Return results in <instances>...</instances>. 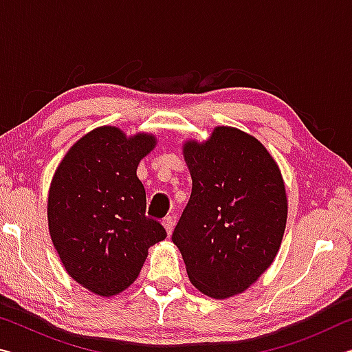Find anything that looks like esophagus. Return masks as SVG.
Masks as SVG:
<instances>
[{"label": "esophagus", "instance_id": "obj_1", "mask_svg": "<svg viewBox=\"0 0 352 352\" xmlns=\"http://www.w3.org/2000/svg\"><path fill=\"white\" fill-rule=\"evenodd\" d=\"M163 225H164L166 231H168V234L170 236V234H172V230H174V225H175L174 217H172V216L164 217V219H163Z\"/></svg>", "mask_w": 352, "mask_h": 352}]
</instances>
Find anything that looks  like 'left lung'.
<instances>
[{"mask_svg": "<svg viewBox=\"0 0 352 352\" xmlns=\"http://www.w3.org/2000/svg\"><path fill=\"white\" fill-rule=\"evenodd\" d=\"M192 192L172 233L195 287L217 300L250 287L269 269L287 222V197L275 160L233 127L183 147Z\"/></svg>", "mask_w": 352, "mask_h": 352, "instance_id": "left-lung-1", "label": "left lung"}]
</instances>
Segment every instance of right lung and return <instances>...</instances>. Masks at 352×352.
<instances>
[{
    "instance_id": "1",
    "label": "right lung",
    "mask_w": 352,
    "mask_h": 352,
    "mask_svg": "<svg viewBox=\"0 0 352 352\" xmlns=\"http://www.w3.org/2000/svg\"><path fill=\"white\" fill-rule=\"evenodd\" d=\"M151 135L127 138L116 127L87 133L65 155L47 197L51 239L69 276L96 295L122 292L140 275L147 250L166 237L146 216L140 160Z\"/></svg>"
}]
</instances>
